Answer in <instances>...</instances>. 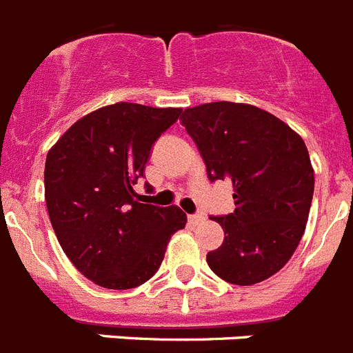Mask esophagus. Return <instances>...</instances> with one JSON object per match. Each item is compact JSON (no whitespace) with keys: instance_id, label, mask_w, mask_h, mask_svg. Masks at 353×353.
Here are the masks:
<instances>
[{"instance_id":"1","label":"esophagus","mask_w":353,"mask_h":353,"mask_svg":"<svg viewBox=\"0 0 353 353\" xmlns=\"http://www.w3.org/2000/svg\"><path fill=\"white\" fill-rule=\"evenodd\" d=\"M202 220H204L202 213H194V214H190V216H188V222L192 223V225H197V223H201Z\"/></svg>"}]
</instances>
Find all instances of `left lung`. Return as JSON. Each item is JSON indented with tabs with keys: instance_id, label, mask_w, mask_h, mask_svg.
Instances as JSON below:
<instances>
[{
	"instance_id": "obj_1",
	"label": "left lung",
	"mask_w": 353,
	"mask_h": 353,
	"mask_svg": "<svg viewBox=\"0 0 353 353\" xmlns=\"http://www.w3.org/2000/svg\"><path fill=\"white\" fill-rule=\"evenodd\" d=\"M181 122L208 179L231 181L234 192V211L210 216L225 238L208 265L238 286L272 277L299 247L311 210L314 174L304 140L272 113L229 101L186 108Z\"/></svg>"
}]
</instances>
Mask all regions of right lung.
<instances>
[{"mask_svg":"<svg viewBox=\"0 0 353 353\" xmlns=\"http://www.w3.org/2000/svg\"><path fill=\"white\" fill-rule=\"evenodd\" d=\"M181 112L110 104L74 122L48 152L46 206L54 234L70 263L99 286L131 290L149 281L170 236L186 225L183 210L142 204L133 188Z\"/></svg>","mask_w":353,"mask_h":353,"instance_id":"right-lung-1","label":"right lung"}]
</instances>
